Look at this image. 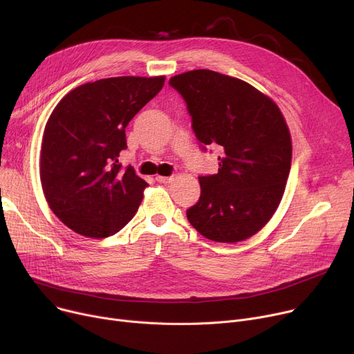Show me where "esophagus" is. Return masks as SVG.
Listing matches in <instances>:
<instances>
[{"label":"esophagus","mask_w":354,"mask_h":354,"mask_svg":"<svg viewBox=\"0 0 354 354\" xmlns=\"http://www.w3.org/2000/svg\"><path fill=\"white\" fill-rule=\"evenodd\" d=\"M156 180L159 183H169L174 180V176H156Z\"/></svg>","instance_id":"1"}]
</instances>
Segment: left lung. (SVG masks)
<instances>
[{
  "label": "left lung",
  "mask_w": 354,
  "mask_h": 354,
  "mask_svg": "<svg viewBox=\"0 0 354 354\" xmlns=\"http://www.w3.org/2000/svg\"><path fill=\"white\" fill-rule=\"evenodd\" d=\"M169 84L187 103L202 151L219 146V169L199 176L191 225L216 243L261 230L280 205L291 167V138L278 106L251 84L212 70L178 74Z\"/></svg>",
  "instance_id": "8db88e82"
}]
</instances>
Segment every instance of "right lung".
<instances>
[{
    "instance_id": "obj_1",
    "label": "right lung",
    "mask_w": 354,
    "mask_h": 354,
    "mask_svg": "<svg viewBox=\"0 0 354 354\" xmlns=\"http://www.w3.org/2000/svg\"><path fill=\"white\" fill-rule=\"evenodd\" d=\"M163 83V76L102 79L71 90L54 107L40 179L51 211L74 232L106 238L135 216L147 183L132 166L122 169L124 129Z\"/></svg>"
}]
</instances>
